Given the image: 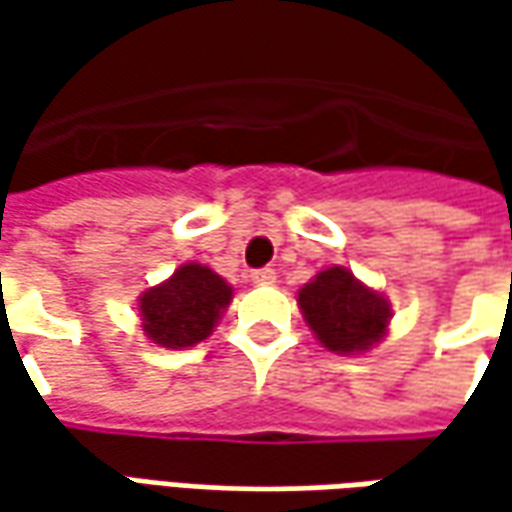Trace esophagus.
<instances>
[{"mask_svg": "<svg viewBox=\"0 0 512 512\" xmlns=\"http://www.w3.org/2000/svg\"><path fill=\"white\" fill-rule=\"evenodd\" d=\"M250 279H253L256 285H273V282H276V270H273V267H259V270L250 273Z\"/></svg>", "mask_w": 512, "mask_h": 512, "instance_id": "1", "label": "esophagus"}]
</instances>
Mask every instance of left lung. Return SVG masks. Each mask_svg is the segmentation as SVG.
I'll use <instances>...</instances> for the list:
<instances>
[{
	"label": "left lung",
	"instance_id": "8db88e82",
	"mask_svg": "<svg viewBox=\"0 0 512 512\" xmlns=\"http://www.w3.org/2000/svg\"><path fill=\"white\" fill-rule=\"evenodd\" d=\"M299 307L316 339L333 353H362L382 342L390 305L347 267H327L299 290Z\"/></svg>",
	"mask_w": 512,
	"mask_h": 512
}]
</instances>
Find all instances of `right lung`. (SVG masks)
<instances>
[{
	"mask_svg": "<svg viewBox=\"0 0 512 512\" xmlns=\"http://www.w3.org/2000/svg\"><path fill=\"white\" fill-rule=\"evenodd\" d=\"M233 299V287L210 267L187 262L168 282L150 287L139 299L142 330L162 347H193L213 333Z\"/></svg>",
	"mask_w": 512,
	"mask_h": 512,
	"instance_id": "obj_1",
	"label": "right lung"
}]
</instances>
